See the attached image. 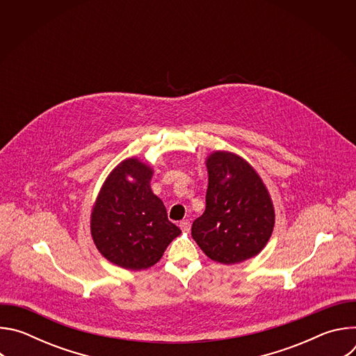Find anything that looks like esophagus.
<instances>
[{
	"instance_id": "34e87169",
	"label": "esophagus",
	"mask_w": 356,
	"mask_h": 356,
	"mask_svg": "<svg viewBox=\"0 0 356 356\" xmlns=\"http://www.w3.org/2000/svg\"><path fill=\"white\" fill-rule=\"evenodd\" d=\"M179 227H180V229H181L183 232H188V231H190L191 224H190V221H188V220H183V221H180Z\"/></svg>"
}]
</instances>
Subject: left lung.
<instances>
[{
    "label": "left lung",
    "instance_id": "left-lung-1",
    "mask_svg": "<svg viewBox=\"0 0 356 356\" xmlns=\"http://www.w3.org/2000/svg\"><path fill=\"white\" fill-rule=\"evenodd\" d=\"M206 165V211L193 222V239L210 259L224 265L257 257L275 227L266 186L255 169L231 152H214Z\"/></svg>",
    "mask_w": 356,
    "mask_h": 356
}]
</instances>
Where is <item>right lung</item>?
<instances>
[{
  "mask_svg": "<svg viewBox=\"0 0 356 356\" xmlns=\"http://www.w3.org/2000/svg\"><path fill=\"white\" fill-rule=\"evenodd\" d=\"M154 170L139 159L121 162L107 177L91 213L92 241L107 261L131 270L154 266L181 234L152 193Z\"/></svg>",
  "mask_w": 356,
  "mask_h": 356,
  "instance_id": "right-lung-1",
  "label": "right lung"
}]
</instances>
